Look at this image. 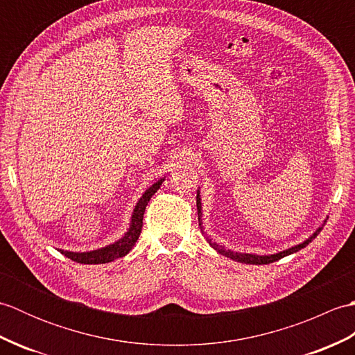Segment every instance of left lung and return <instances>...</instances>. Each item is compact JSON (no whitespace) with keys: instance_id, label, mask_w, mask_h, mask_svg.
<instances>
[{"instance_id":"left-lung-1","label":"left lung","mask_w":355,"mask_h":355,"mask_svg":"<svg viewBox=\"0 0 355 355\" xmlns=\"http://www.w3.org/2000/svg\"><path fill=\"white\" fill-rule=\"evenodd\" d=\"M197 210H198V223H200V229H201V232H202V233H205V236H206V241H207V243H209L210 245H212L218 253H221L223 256H227V258H230V259H233V261H236V262L253 263V266H263V263L276 262V261H279V259L285 258V256H288V254H293V253H296V252H299V250H302L304 247H306L308 244L311 243V241H313L315 236L319 235L320 230L323 229V225H325V223H327V220H323V223L319 225L318 230H315V232L313 233V235L308 236L305 241H302V243H299V244L293 245V247H290V248H285V250H282V252H277V253H273V254L241 253V252H233V250H229V248H225L224 245H220L218 243H215V241L210 239V236H207V235H206L205 227H202V207H201V195H200V189H198V192H197Z\"/></svg>"}]
</instances>
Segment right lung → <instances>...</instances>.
I'll list each match as a JSON object with an SVG mask.
<instances>
[{"instance_id": "right-lung-1", "label": "right lung", "mask_w": 355, "mask_h": 355, "mask_svg": "<svg viewBox=\"0 0 355 355\" xmlns=\"http://www.w3.org/2000/svg\"><path fill=\"white\" fill-rule=\"evenodd\" d=\"M164 178L166 177L158 180V182H155L153 186H149L148 189L143 192L139 201L135 202L134 210L131 214L130 227H128V230L125 232V235L122 238L108 245L96 248V250H89V252H70V250H62V248H58V252H61L64 256H67V258H70L71 261H76L79 263H107L114 259L123 258V256H126L131 252V248L135 245V243H137L141 232L145 209L148 206L150 197L160 189Z\"/></svg>"}]
</instances>
